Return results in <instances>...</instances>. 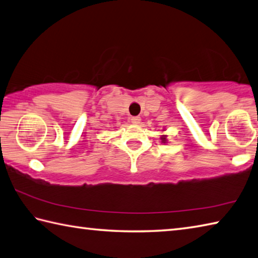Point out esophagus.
<instances>
[{"label":"esophagus","mask_w":258,"mask_h":258,"mask_svg":"<svg viewBox=\"0 0 258 258\" xmlns=\"http://www.w3.org/2000/svg\"><path fill=\"white\" fill-rule=\"evenodd\" d=\"M131 121H132L133 124L138 125V124H140V121H141V118H140L139 116H134V117H132V118H131Z\"/></svg>","instance_id":"34e87169"}]
</instances>
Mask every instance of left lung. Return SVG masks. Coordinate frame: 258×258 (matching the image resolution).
Wrapping results in <instances>:
<instances>
[{
  "mask_svg": "<svg viewBox=\"0 0 258 258\" xmlns=\"http://www.w3.org/2000/svg\"><path fill=\"white\" fill-rule=\"evenodd\" d=\"M160 140H161L162 143H167V135H161Z\"/></svg>",
  "mask_w": 258,
  "mask_h": 258,
  "instance_id": "obj_1",
  "label": "left lung"
}]
</instances>
